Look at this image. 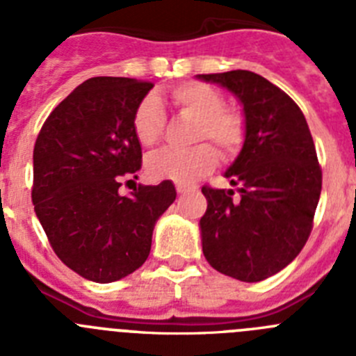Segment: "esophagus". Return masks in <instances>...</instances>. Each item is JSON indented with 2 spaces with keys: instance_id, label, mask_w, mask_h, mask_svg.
<instances>
[{
  "instance_id": "esophagus-1",
  "label": "esophagus",
  "mask_w": 356,
  "mask_h": 356,
  "mask_svg": "<svg viewBox=\"0 0 356 356\" xmlns=\"http://www.w3.org/2000/svg\"><path fill=\"white\" fill-rule=\"evenodd\" d=\"M176 191H178V194H180V196H185V194L194 193V191H196V187H188V185H178V187H176Z\"/></svg>"
}]
</instances>
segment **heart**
Instances as JSON below:
<instances>
[{"label":"heart","instance_id":"heart-1","mask_svg":"<svg viewBox=\"0 0 356 356\" xmlns=\"http://www.w3.org/2000/svg\"><path fill=\"white\" fill-rule=\"evenodd\" d=\"M171 102L181 115L193 119L191 149H162L147 160V172L156 180L193 184L216 168L217 149L222 156L234 159L241 153L248 137L246 115L234 106L225 105V96L203 81H185L169 92ZM134 134L143 146H153L165 131V114L159 99L146 96L135 106L131 119Z\"/></svg>","mask_w":356,"mask_h":356}]
</instances>
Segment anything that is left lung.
I'll use <instances>...</instances> for the list:
<instances>
[{"mask_svg":"<svg viewBox=\"0 0 356 356\" xmlns=\"http://www.w3.org/2000/svg\"><path fill=\"white\" fill-rule=\"evenodd\" d=\"M244 105L248 137L226 171L234 188L203 185V254L216 271L262 282L300 254L314 226L323 185L307 119L287 92L251 71L200 74Z\"/></svg>","mask_w":356,"mask_h":356,"instance_id":"8db88e82","label":"left lung"}]
</instances>
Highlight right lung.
Masks as SVG:
<instances>
[{"instance_id": "1", "label": "right lung", "mask_w": 356, "mask_h": 356, "mask_svg": "<svg viewBox=\"0 0 356 356\" xmlns=\"http://www.w3.org/2000/svg\"><path fill=\"white\" fill-rule=\"evenodd\" d=\"M151 89L134 78H90L53 108L33 147L31 201L46 237L69 269L97 284L146 262L153 226L176 200L169 180L119 194L143 165L131 119Z\"/></svg>"}]
</instances>
